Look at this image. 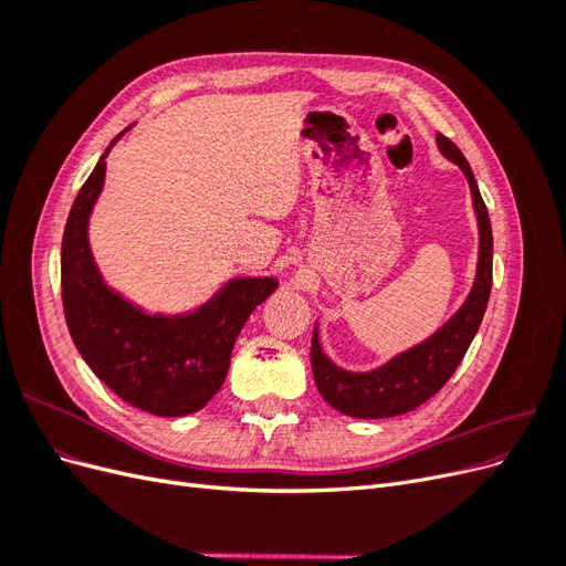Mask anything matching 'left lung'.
Returning a JSON list of instances; mask_svg holds the SVG:
<instances>
[{"mask_svg": "<svg viewBox=\"0 0 566 566\" xmlns=\"http://www.w3.org/2000/svg\"><path fill=\"white\" fill-rule=\"evenodd\" d=\"M437 148L447 160L460 167L470 184L472 208L479 229L476 271L470 293L458 306V312L418 345L394 354L389 361L370 370H349L337 366L325 354L318 337V321L312 333V370L321 397L335 410L352 418H394L418 408L449 382L462 356L482 325L489 295H491V271H493V235L486 205L479 193L472 167L460 148L437 134Z\"/></svg>", "mask_w": 566, "mask_h": 566, "instance_id": "8db88e82", "label": "left lung"}]
</instances>
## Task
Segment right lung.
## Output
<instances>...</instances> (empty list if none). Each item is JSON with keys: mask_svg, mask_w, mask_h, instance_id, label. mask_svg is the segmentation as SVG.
<instances>
[{"mask_svg": "<svg viewBox=\"0 0 566 566\" xmlns=\"http://www.w3.org/2000/svg\"><path fill=\"white\" fill-rule=\"evenodd\" d=\"M84 181L67 214L61 245V287L67 331L96 378L119 399L150 416L196 413L224 385L235 337L271 293L276 276H231L186 312H148L106 283L92 243L90 219L106 184L111 148Z\"/></svg>", "mask_w": 566, "mask_h": 566, "instance_id": "add662e5", "label": "right lung"}]
</instances>
